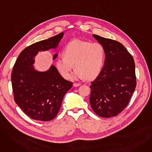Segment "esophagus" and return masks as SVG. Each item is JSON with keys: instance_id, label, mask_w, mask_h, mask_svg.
<instances>
[{"instance_id": "obj_1", "label": "esophagus", "mask_w": 152, "mask_h": 152, "mask_svg": "<svg viewBox=\"0 0 152 152\" xmlns=\"http://www.w3.org/2000/svg\"><path fill=\"white\" fill-rule=\"evenodd\" d=\"M81 84L79 83H75L73 84V86H74L75 87H77V86H81Z\"/></svg>"}]
</instances>
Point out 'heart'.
<instances>
[{"instance_id": "heart-1", "label": "heart", "mask_w": 152, "mask_h": 152, "mask_svg": "<svg viewBox=\"0 0 152 152\" xmlns=\"http://www.w3.org/2000/svg\"><path fill=\"white\" fill-rule=\"evenodd\" d=\"M63 56L56 60L55 65L63 77H69L74 65L76 69L71 76L72 80L92 79L99 75L102 69L105 50L100 44L74 40L66 45Z\"/></svg>"}]
</instances>
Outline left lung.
<instances>
[{
    "label": "left lung",
    "mask_w": 152,
    "mask_h": 152,
    "mask_svg": "<svg viewBox=\"0 0 152 152\" xmlns=\"http://www.w3.org/2000/svg\"><path fill=\"white\" fill-rule=\"evenodd\" d=\"M93 37L103 47L105 65L90 87V103L102 118L118 115L127 106L136 87L132 56L118 41L96 34Z\"/></svg>",
    "instance_id": "1"
}]
</instances>
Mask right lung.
I'll use <instances>...</instances> for the list:
<instances>
[{"instance_id":"obj_1","label":"right lung","mask_w":152,"mask_h":152,"mask_svg":"<svg viewBox=\"0 0 152 152\" xmlns=\"http://www.w3.org/2000/svg\"><path fill=\"white\" fill-rule=\"evenodd\" d=\"M63 33L26 47L13 66L11 80L14 100L27 116L37 121L53 119L61 105L64 95L73 83L65 80L52 65L45 72L34 69V57L38 52L57 47ZM54 55L53 60L57 57Z\"/></svg>"}]
</instances>
